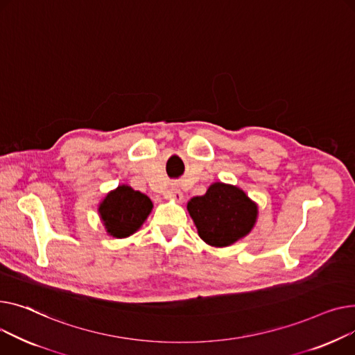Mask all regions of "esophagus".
Here are the masks:
<instances>
[{
  "label": "esophagus",
  "instance_id": "esophagus-1",
  "mask_svg": "<svg viewBox=\"0 0 355 355\" xmlns=\"http://www.w3.org/2000/svg\"><path fill=\"white\" fill-rule=\"evenodd\" d=\"M166 198L168 199H171V200H175V202H178V203H180L182 200H183V195H182V192L179 191V189H171V191H168V193H166Z\"/></svg>",
  "mask_w": 355,
  "mask_h": 355
}]
</instances>
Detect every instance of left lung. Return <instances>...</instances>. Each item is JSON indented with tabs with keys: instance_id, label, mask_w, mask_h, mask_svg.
I'll return each instance as SVG.
<instances>
[{
	"instance_id": "left-lung-1",
	"label": "left lung",
	"mask_w": 355,
	"mask_h": 355,
	"mask_svg": "<svg viewBox=\"0 0 355 355\" xmlns=\"http://www.w3.org/2000/svg\"><path fill=\"white\" fill-rule=\"evenodd\" d=\"M187 212L203 242L225 248L252 231L258 219V205L241 187L215 182L205 195L187 202Z\"/></svg>"
}]
</instances>
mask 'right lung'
<instances>
[{
    "label": "right lung",
    "mask_w": 355,
    "mask_h": 355,
    "mask_svg": "<svg viewBox=\"0 0 355 355\" xmlns=\"http://www.w3.org/2000/svg\"><path fill=\"white\" fill-rule=\"evenodd\" d=\"M153 209V203L144 193L129 184H119L98 203L97 212L106 232L117 239L137 232Z\"/></svg>",
    "instance_id": "right-lung-1"
}]
</instances>
